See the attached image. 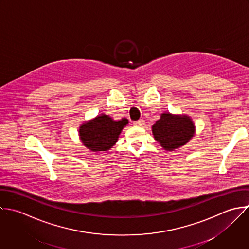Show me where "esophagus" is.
Returning a JSON list of instances; mask_svg holds the SVG:
<instances>
[{
    "mask_svg": "<svg viewBox=\"0 0 249 249\" xmlns=\"http://www.w3.org/2000/svg\"><path fill=\"white\" fill-rule=\"evenodd\" d=\"M134 125H136V126H144L145 125V121L144 120H139L137 122H134Z\"/></svg>",
    "mask_w": 249,
    "mask_h": 249,
    "instance_id": "34e87169",
    "label": "esophagus"
}]
</instances>
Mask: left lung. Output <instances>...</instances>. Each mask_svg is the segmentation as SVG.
Returning a JSON list of instances; mask_svg holds the SVG:
<instances>
[{
    "label": "left lung",
    "mask_w": 249,
    "mask_h": 249,
    "mask_svg": "<svg viewBox=\"0 0 249 249\" xmlns=\"http://www.w3.org/2000/svg\"><path fill=\"white\" fill-rule=\"evenodd\" d=\"M155 139L166 151L185 145L194 135L195 126L188 116L163 113L152 127Z\"/></svg>",
    "instance_id": "1"
}]
</instances>
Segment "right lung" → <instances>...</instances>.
Segmentation results:
<instances>
[{"instance_id": "right-lung-1", "label": "right lung", "mask_w": 249, "mask_h": 249, "mask_svg": "<svg viewBox=\"0 0 249 249\" xmlns=\"http://www.w3.org/2000/svg\"><path fill=\"white\" fill-rule=\"evenodd\" d=\"M126 124V119L114 121L107 115H100L81 124L79 136L84 146L91 152H105L116 144Z\"/></svg>"}]
</instances>
